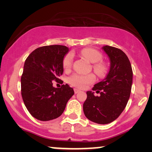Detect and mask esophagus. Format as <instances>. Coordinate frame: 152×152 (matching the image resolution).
<instances>
[{
  "mask_svg": "<svg viewBox=\"0 0 152 152\" xmlns=\"http://www.w3.org/2000/svg\"><path fill=\"white\" fill-rule=\"evenodd\" d=\"M74 92H75V94H77V93H78L79 92H80V91L79 90V89H77V88H74Z\"/></svg>",
  "mask_w": 152,
  "mask_h": 152,
  "instance_id": "obj_1",
  "label": "esophagus"
}]
</instances>
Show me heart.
Segmentation results:
<instances>
[{"instance_id": "1", "label": "heart", "mask_w": 152, "mask_h": 152, "mask_svg": "<svg viewBox=\"0 0 152 152\" xmlns=\"http://www.w3.org/2000/svg\"><path fill=\"white\" fill-rule=\"evenodd\" d=\"M80 54L83 57L91 62L94 64L93 65V69L94 72L99 77H104L107 72V67L106 64L99 61L102 58V55L97 50L86 48L82 49ZM73 55L72 53H68L64 58L63 66L66 70H68L71 68ZM95 80V76L93 74L83 75L80 74H73L68 78V82L72 86L78 88H84L87 84L93 83Z\"/></svg>"}]
</instances>
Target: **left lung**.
Instances as JSON below:
<instances>
[{
    "label": "left lung",
    "instance_id": "8db88e82",
    "mask_svg": "<svg viewBox=\"0 0 152 152\" xmlns=\"http://www.w3.org/2000/svg\"><path fill=\"white\" fill-rule=\"evenodd\" d=\"M102 50L109 59V70L102 81L94 85L93 91H87L83 110L89 120L105 124L117 119L126 107L131 94L133 71L123 51L109 45L103 46ZM93 90L101 95L95 96Z\"/></svg>",
    "mask_w": 152,
    "mask_h": 152
}]
</instances>
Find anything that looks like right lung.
I'll list each match as a JSON object with an SVG mask.
<instances>
[{
    "mask_svg": "<svg viewBox=\"0 0 152 152\" xmlns=\"http://www.w3.org/2000/svg\"><path fill=\"white\" fill-rule=\"evenodd\" d=\"M69 48L53 45L34 50L27 58L21 76V95L25 105L33 117L41 121L57 118L74 95L69 85L53 86L64 72L63 60Z\"/></svg>",
    "mask_w": 152,
    "mask_h": 152,
    "instance_id": "obj_1",
    "label": "right lung"
}]
</instances>
